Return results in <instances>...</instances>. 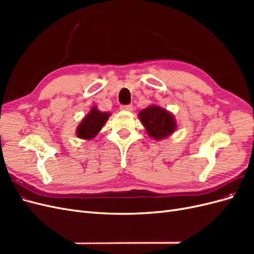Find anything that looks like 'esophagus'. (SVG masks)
Segmentation results:
<instances>
[{
  "mask_svg": "<svg viewBox=\"0 0 254 254\" xmlns=\"http://www.w3.org/2000/svg\"><path fill=\"white\" fill-rule=\"evenodd\" d=\"M121 110H123V111H131L132 110V105H123V106H121Z\"/></svg>",
  "mask_w": 254,
  "mask_h": 254,
  "instance_id": "1",
  "label": "esophagus"
}]
</instances>
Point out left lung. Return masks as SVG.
Listing matches in <instances>:
<instances>
[{
    "mask_svg": "<svg viewBox=\"0 0 254 254\" xmlns=\"http://www.w3.org/2000/svg\"><path fill=\"white\" fill-rule=\"evenodd\" d=\"M139 119L147 134L156 141L168 137L177 129V122L174 115L157 105H151L140 111Z\"/></svg>",
    "mask_w": 254,
    "mask_h": 254,
    "instance_id": "left-lung-1",
    "label": "left lung"
}]
</instances>
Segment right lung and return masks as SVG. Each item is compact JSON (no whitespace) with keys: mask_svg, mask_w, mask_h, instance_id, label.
<instances>
[{"mask_svg":"<svg viewBox=\"0 0 254 254\" xmlns=\"http://www.w3.org/2000/svg\"><path fill=\"white\" fill-rule=\"evenodd\" d=\"M110 115V112H102L95 106L92 107L89 113L81 120L80 124L76 129V135L83 140L94 139L106 124V122L108 121Z\"/></svg>","mask_w":254,"mask_h":254,"instance_id":"1","label":"right lung"}]
</instances>
